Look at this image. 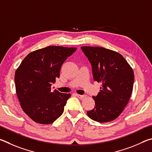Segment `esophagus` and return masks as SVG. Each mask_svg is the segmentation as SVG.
<instances>
[{"instance_id":"esophagus-1","label":"esophagus","mask_w":152,"mask_h":152,"mask_svg":"<svg viewBox=\"0 0 152 152\" xmlns=\"http://www.w3.org/2000/svg\"><path fill=\"white\" fill-rule=\"evenodd\" d=\"M76 96L78 98H79V99H84L86 96V95H80V94H76Z\"/></svg>"}]
</instances>
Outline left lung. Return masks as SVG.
<instances>
[{"label": "left lung", "mask_w": 152, "mask_h": 152, "mask_svg": "<svg viewBox=\"0 0 152 152\" xmlns=\"http://www.w3.org/2000/svg\"><path fill=\"white\" fill-rule=\"evenodd\" d=\"M81 49L92 65L94 81L101 84L95 107L87 111L91 119L99 123L115 120L119 116L132 93L134 73L122 55L102 47L82 46Z\"/></svg>", "instance_id": "1"}]
</instances>
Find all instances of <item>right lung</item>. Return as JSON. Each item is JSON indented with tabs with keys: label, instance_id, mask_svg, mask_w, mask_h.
Wrapping results in <instances>:
<instances>
[{
	"label": "right lung",
	"instance_id": "1",
	"mask_svg": "<svg viewBox=\"0 0 152 152\" xmlns=\"http://www.w3.org/2000/svg\"><path fill=\"white\" fill-rule=\"evenodd\" d=\"M76 48L48 46L29 53L15 74V88L20 107L35 122L51 124L61 116L71 94L51 91L60 77L61 65Z\"/></svg>",
	"mask_w": 152,
	"mask_h": 152
}]
</instances>
